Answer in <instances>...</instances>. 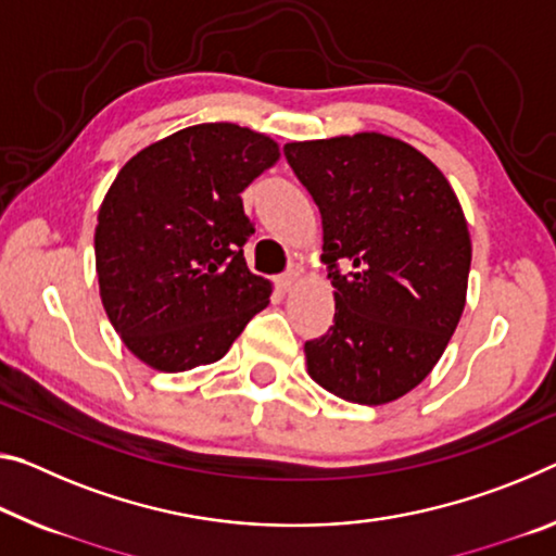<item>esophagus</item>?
<instances>
[{
  "mask_svg": "<svg viewBox=\"0 0 556 556\" xmlns=\"http://www.w3.org/2000/svg\"><path fill=\"white\" fill-rule=\"evenodd\" d=\"M296 279H299V271L292 269V271H287V275L277 277V287L281 289V292H289V289L296 285Z\"/></svg>",
  "mask_w": 556,
  "mask_h": 556,
  "instance_id": "esophagus-1",
  "label": "esophagus"
}]
</instances>
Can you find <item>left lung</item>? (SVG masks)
<instances>
[{
    "mask_svg": "<svg viewBox=\"0 0 556 556\" xmlns=\"http://www.w3.org/2000/svg\"><path fill=\"white\" fill-rule=\"evenodd\" d=\"M321 213L333 326L304 343L306 371L333 395L383 405L443 356L468 296L472 242L455 190L401 138L354 134L287 143Z\"/></svg>",
    "mask_w": 556,
    "mask_h": 556,
    "instance_id": "obj_1",
    "label": "left lung"
}]
</instances>
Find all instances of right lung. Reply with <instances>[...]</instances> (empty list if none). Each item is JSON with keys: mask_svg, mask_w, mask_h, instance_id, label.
I'll return each mask as SVG.
<instances>
[{"mask_svg": "<svg viewBox=\"0 0 556 556\" xmlns=\"http://www.w3.org/2000/svg\"><path fill=\"white\" fill-rule=\"evenodd\" d=\"M269 136L200 123L146 146L121 167L99 207L96 277L109 321L155 371L215 364L269 304L252 275V223L240 192L279 161Z\"/></svg>", "mask_w": 556, "mask_h": 556, "instance_id": "right-lung-1", "label": "right lung"}]
</instances>
